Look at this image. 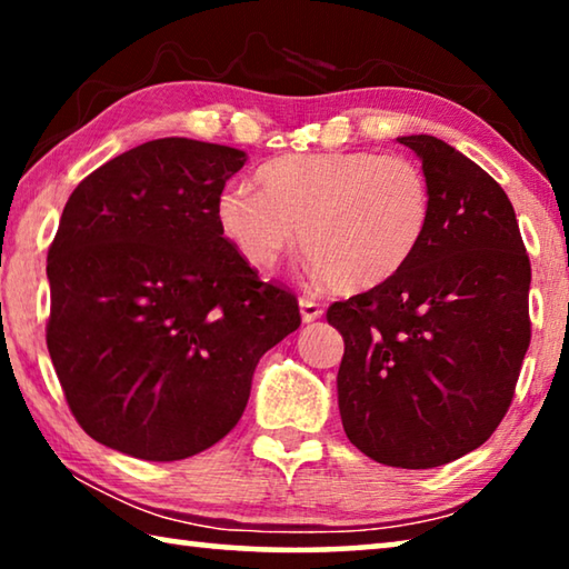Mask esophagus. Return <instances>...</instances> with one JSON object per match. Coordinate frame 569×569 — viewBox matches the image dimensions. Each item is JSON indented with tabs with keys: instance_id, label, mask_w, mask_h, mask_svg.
Instances as JSON below:
<instances>
[{
	"instance_id": "esophagus-1",
	"label": "esophagus",
	"mask_w": 569,
	"mask_h": 569,
	"mask_svg": "<svg viewBox=\"0 0 569 569\" xmlns=\"http://www.w3.org/2000/svg\"><path fill=\"white\" fill-rule=\"evenodd\" d=\"M298 306H301V319H303V323H311V321H316V319H321L323 306H321L319 301H316V298L301 296V301H298Z\"/></svg>"
}]
</instances>
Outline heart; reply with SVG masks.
I'll use <instances>...</instances> for the list:
<instances>
[{
    "instance_id": "b5f03b06",
    "label": "heart",
    "mask_w": 569,
    "mask_h": 569,
    "mask_svg": "<svg viewBox=\"0 0 569 569\" xmlns=\"http://www.w3.org/2000/svg\"><path fill=\"white\" fill-rule=\"evenodd\" d=\"M256 182L261 192H220L216 218L258 271H273L301 238L316 276L341 291H369L401 273L427 238L431 188L403 156L288 152L258 168Z\"/></svg>"
}]
</instances>
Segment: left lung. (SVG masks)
I'll return each mask as SVG.
<instances>
[{"instance_id": "8db88e82", "label": "left lung", "mask_w": 569, "mask_h": 569, "mask_svg": "<svg viewBox=\"0 0 569 569\" xmlns=\"http://www.w3.org/2000/svg\"><path fill=\"white\" fill-rule=\"evenodd\" d=\"M431 188L423 243L401 273L336 301L343 431L387 467L431 469L492 437L515 399L532 321L515 208L477 162L431 134L399 138Z\"/></svg>"}]
</instances>
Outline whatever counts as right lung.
Returning <instances> with one entry per match:
<instances>
[{"label":"right lung","mask_w":569,"mask_h":569,"mask_svg":"<svg viewBox=\"0 0 569 569\" xmlns=\"http://www.w3.org/2000/svg\"><path fill=\"white\" fill-rule=\"evenodd\" d=\"M246 152L160 138L72 190L47 253V349L77 423L100 445L176 461L223 439L261 356L301 326L216 218Z\"/></svg>","instance_id":"obj_1"}]
</instances>
